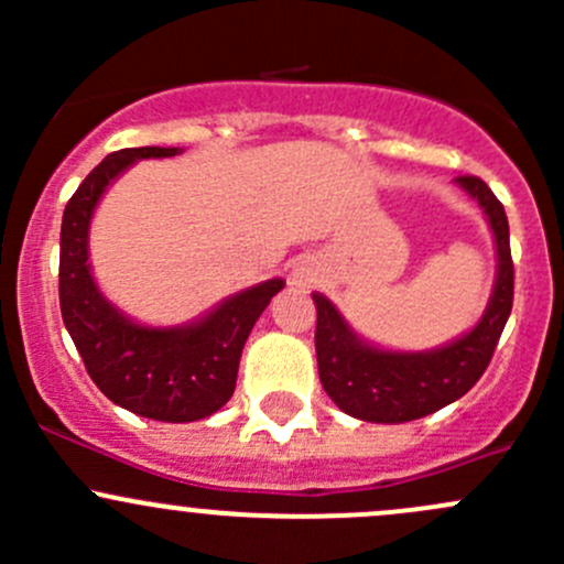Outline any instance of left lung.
Instances as JSON below:
<instances>
[{
    "instance_id": "1",
    "label": "left lung",
    "mask_w": 564,
    "mask_h": 564,
    "mask_svg": "<svg viewBox=\"0 0 564 564\" xmlns=\"http://www.w3.org/2000/svg\"><path fill=\"white\" fill-rule=\"evenodd\" d=\"M486 209L497 237L499 272L486 316L456 344L423 355H390L355 338L335 305L314 294L318 379L327 395L351 417L368 423H409L447 406L486 373L510 311H513V256L502 202L480 176H458Z\"/></svg>"
}]
</instances>
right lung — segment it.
I'll return each mask as SVG.
<instances>
[{"instance_id":"right-lung-1","label":"right lung","mask_w":564,"mask_h":564,"mask_svg":"<svg viewBox=\"0 0 564 564\" xmlns=\"http://www.w3.org/2000/svg\"><path fill=\"white\" fill-rule=\"evenodd\" d=\"M176 155V147H133L104 158L78 185L62 215L59 308L84 368L106 398L163 423L209 417L231 398L242 346L281 278L226 300L193 327L150 329L128 322L100 297L87 264V229L98 198L139 158Z\"/></svg>"}]
</instances>
